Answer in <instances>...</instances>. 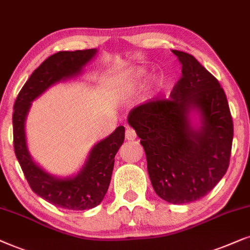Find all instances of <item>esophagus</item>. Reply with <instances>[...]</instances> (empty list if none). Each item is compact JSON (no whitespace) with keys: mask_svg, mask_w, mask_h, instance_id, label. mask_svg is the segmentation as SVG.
I'll return each mask as SVG.
<instances>
[{"mask_svg":"<svg viewBox=\"0 0 250 250\" xmlns=\"http://www.w3.org/2000/svg\"><path fill=\"white\" fill-rule=\"evenodd\" d=\"M136 137H137L136 131L128 125V127L125 128V139H128V141H134V139H136Z\"/></svg>","mask_w":250,"mask_h":250,"instance_id":"esophagus-1","label":"esophagus"}]
</instances>
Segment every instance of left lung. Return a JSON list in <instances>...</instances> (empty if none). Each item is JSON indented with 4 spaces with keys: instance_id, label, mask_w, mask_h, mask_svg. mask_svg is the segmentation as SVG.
I'll list each match as a JSON object with an SVG mask.
<instances>
[{
    "instance_id": "left-lung-1",
    "label": "left lung",
    "mask_w": 250,
    "mask_h": 250,
    "mask_svg": "<svg viewBox=\"0 0 250 250\" xmlns=\"http://www.w3.org/2000/svg\"><path fill=\"white\" fill-rule=\"evenodd\" d=\"M182 76L170 97L148 99L135 107L128 122L141 138L156 194L181 205L207 195L225 175L231 158L233 121L218 80L189 53L171 50ZM203 114L199 132L189 128L187 113Z\"/></svg>"
}]
</instances>
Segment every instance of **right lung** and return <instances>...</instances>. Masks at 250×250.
<instances>
[{
    "mask_svg": "<svg viewBox=\"0 0 250 250\" xmlns=\"http://www.w3.org/2000/svg\"><path fill=\"white\" fill-rule=\"evenodd\" d=\"M96 55V49L59 51L46 58L29 76L13 105V147L29 186L50 204L69 210H85L101 204L111 182L114 156L125 141V127L92 148L82 171L74 178L57 179L43 171L28 154L25 119L31 102L53 83L78 74Z\"/></svg>",
    "mask_w": 250,
    "mask_h": 250,
    "instance_id": "right-lung-1",
    "label": "right lung"
}]
</instances>
